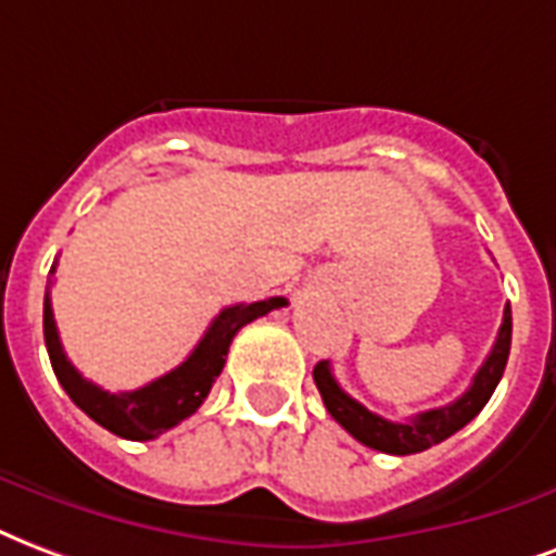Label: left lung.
I'll use <instances>...</instances> for the list:
<instances>
[{
  "mask_svg": "<svg viewBox=\"0 0 556 556\" xmlns=\"http://www.w3.org/2000/svg\"><path fill=\"white\" fill-rule=\"evenodd\" d=\"M510 337L513 316L510 304H507L504 307V319H501L498 337H495V345L486 354V361L478 369V375L471 378L469 390L463 392L457 402L437 407V410H425L404 421L383 419L378 413L366 410L361 402H354L352 395L337 383L328 361H319L313 366V381H316V390L323 395L328 413L340 421L345 431L352 433L354 440L383 454H399V457H404V454H419L425 448L437 445V442L448 440L452 433L466 428L483 410V404L490 402V395L498 387L501 375H504L507 357H510Z\"/></svg>",
  "mask_w": 556,
  "mask_h": 556,
  "instance_id": "1",
  "label": "left lung"
}]
</instances>
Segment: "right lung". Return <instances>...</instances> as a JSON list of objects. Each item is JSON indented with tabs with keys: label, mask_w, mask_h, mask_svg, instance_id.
<instances>
[{
	"label": "right lung",
	"mask_w": 556,
	"mask_h": 556,
	"mask_svg": "<svg viewBox=\"0 0 556 556\" xmlns=\"http://www.w3.org/2000/svg\"><path fill=\"white\" fill-rule=\"evenodd\" d=\"M55 273L58 261L52 263V269H49V275ZM283 304H287V299L275 295V299H266V302L225 307L214 323H211V328L204 331V337L199 340V345H195L193 352H190V357H187L181 366H175L173 372L161 375L157 381L146 383L140 390L108 392L102 390V387H96L93 381H87L85 375L78 372L73 363L66 361L64 345H61V337H58L49 287H46V352H49L52 369H55L58 381H61V387L66 390V395H70L75 402V407H81L96 425H102V428H108V431L116 433V437H123V440H154L157 433L169 431L178 421H184L187 416H193V413L202 407V402L207 399V392H211L214 381L219 378V372H223L233 333L240 331L243 325L266 316L269 311H278Z\"/></svg>",
	"instance_id": "1"
}]
</instances>
